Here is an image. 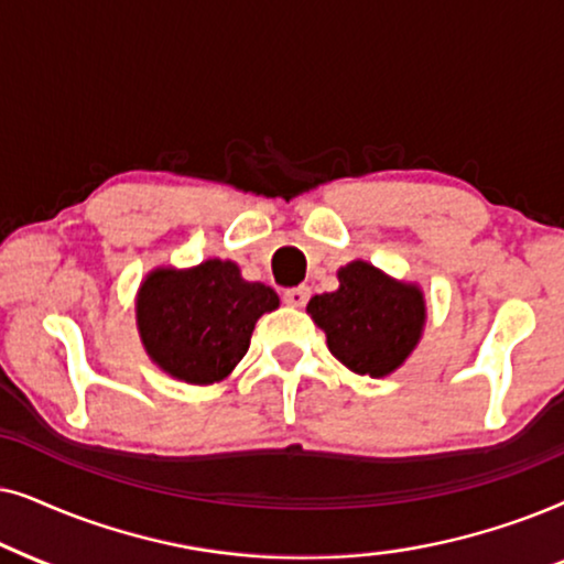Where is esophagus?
Returning a JSON list of instances; mask_svg holds the SVG:
<instances>
[{
	"label": "esophagus",
	"instance_id": "1",
	"mask_svg": "<svg viewBox=\"0 0 564 564\" xmlns=\"http://www.w3.org/2000/svg\"><path fill=\"white\" fill-rule=\"evenodd\" d=\"M310 294L312 291L306 289V286H299V289H289V291H283V302H286L289 306H304L306 302H310Z\"/></svg>",
	"mask_w": 564,
	"mask_h": 564
}]
</instances>
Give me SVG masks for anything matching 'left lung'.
I'll use <instances>...</instances> for the list:
<instances>
[{"instance_id": "left-lung-1", "label": "left lung", "mask_w": 564, "mask_h": 564, "mask_svg": "<svg viewBox=\"0 0 564 564\" xmlns=\"http://www.w3.org/2000/svg\"><path fill=\"white\" fill-rule=\"evenodd\" d=\"M340 286L306 304L314 325L325 329L327 348L345 369L381 379L412 356L423 337L427 310L417 283L400 281L366 260L337 270Z\"/></svg>"}]
</instances>
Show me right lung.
I'll use <instances>...</instances> for the list:
<instances>
[{
    "label": "right lung",
    "mask_w": 564,
    "mask_h": 564,
    "mask_svg": "<svg viewBox=\"0 0 564 564\" xmlns=\"http://www.w3.org/2000/svg\"><path fill=\"white\" fill-rule=\"evenodd\" d=\"M278 304L275 291L245 281L235 260L160 265L137 291V329L147 356L167 377L208 387L229 379L250 348L254 322Z\"/></svg>",
    "instance_id": "add662e5"
}]
</instances>
